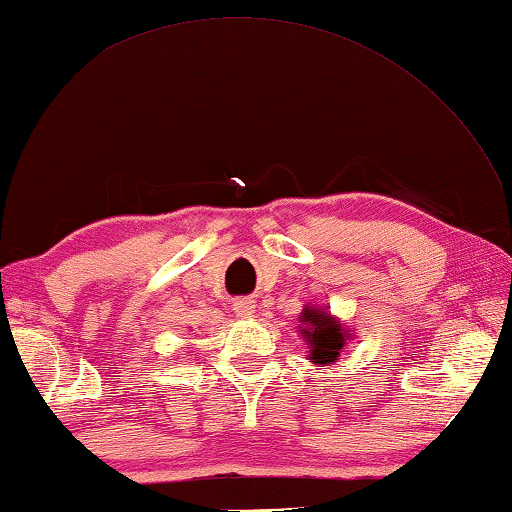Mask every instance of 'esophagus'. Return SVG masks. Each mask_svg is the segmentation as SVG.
Listing matches in <instances>:
<instances>
[{
  "instance_id": "obj_1",
  "label": "esophagus",
  "mask_w": 512,
  "mask_h": 512,
  "mask_svg": "<svg viewBox=\"0 0 512 512\" xmlns=\"http://www.w3.org/2000/svg\"><path fill=\"white\" fill-rule=\"evenodd\" d=\"M255 308H257V306H255V299H237V301L233 303V310H235L237 317H244V319L253 317Z\"/></svg>"
}]
</instances>
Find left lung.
<instances>
[{
	"label": "left lung",
	"instance_id": "left-lung-1",
	"mask_svg": "<svg viewBox=\"0 0 512 512\" xmlns=\"http://www.w3.org/2000/svg\"><path fill=\"white\" fill-rule=\"evenodd\" d=\"M299 321L303 323V339L310 347L308 361L321 367L339 361V354L352 332L345 330L343 323L325 308H303Z\"/></svg>",
	"mask_w": 512,
	"mask_h": 512
}]
</instances>
